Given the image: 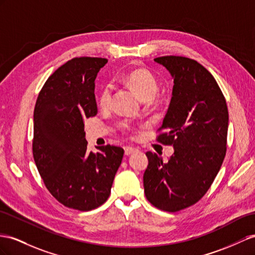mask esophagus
<instances>
[{
	"instance_id": "obj_1",
	"label": "esophagus",
	"mask_w": 255,
	"mask_h": 255,
	"mask_svg": "<svg viewBox=\"0 0 255 255\" xmlns=\"http://www.w3.org/2000/svg\"><path fill=\"white\" fill-rule=\"evenodd\" d=\"M136 151H138V149L132 147V146H126V147H125V155H127V156H128V155H131V154L135 153Z\"/></svg>"
}]
</instances>
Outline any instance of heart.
I'll return each mask as SVG.
<instances>
[{
    "instance_id": "1",
    "label": "heart",
    "mask_w": 255,
    "mask_h": 255,
    "mask_svg": "<svg viewBox=\"0 0 255 255\" xmlns=\"http://www.w3.org/2000/svg\"><path fill=\"white\" fill-rule=\"evenodd\" d=\"M123 82L131 87L142 100H153L159 90V83L155 75L144 68L133 69L128 71L122 77ZM112 100V86L110 84L103 85L99 95H98V103L101 108H108ZM121 127L125 130H130L131 126L127 121L121 123Z\"/></svg>"
}]
</instances>
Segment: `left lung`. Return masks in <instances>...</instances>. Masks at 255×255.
I'll return each instance as SVG.
<instances>
[{
  "label": "left lung",
  "mask_w": 255,
  "mask_h": 255,
  "mask_svg": "<svg viewBox=\"0 0 255 255\" xmlns=\"http://www.w3.org/2000/svg\"><path fill=\"white\" fill-rule=\"evenodd\" d=\"M173 77L172 98L157 141L172 145L168 161L146 152L143 174L147 200L177 212L199 201L210 188L226 154L228 111L217 81L196 60L181 56L154 59Z\"/></svg>",
  "instance_id": "8db88e82"
}]
</instances>
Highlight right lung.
<instances>
[{
  "instance_id": "obj_1",
  "label": "right lung",
  "mask_w": 255,
  "mask_h": 255,
  "mask_svg": "<svg viewBox=\"0 0 255 255\" xmlns=\"http://www.w3.org/2000/svg\"><path fill=\"white\" fill-rule=\"evenodd\" d=\"M106 58H73L45 82L34 108L32 151L49 193L63 206L89 211L107 201L124 149L87 151L84 120L97 114L95 80Z\"/></svg>"
}]
</instances>
